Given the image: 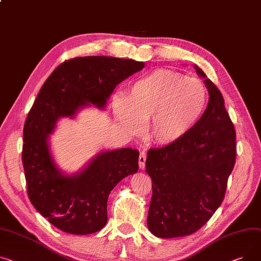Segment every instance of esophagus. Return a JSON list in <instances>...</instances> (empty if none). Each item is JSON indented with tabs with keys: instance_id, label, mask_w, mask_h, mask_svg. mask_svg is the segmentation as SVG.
Returning <instances> with one entry per match:
<instances>
[{
	"instance_id": "1",
	"label": "esophagus",
	"mask_w": 261,
	"mask_h": 261,
	"mask_svg": "<svg viewBox=\"0 0 261 261\" xmlns=\"http://www.w3.org/2000/svg\"><path fill=\"white\" fill-rule=\"evenodd\" d=\"M146 159H147V153L145 151L141 152L140 154V159H138V163H140V168L142 170L145 169V165H146Z\"/></svg>"
}]
</instances>
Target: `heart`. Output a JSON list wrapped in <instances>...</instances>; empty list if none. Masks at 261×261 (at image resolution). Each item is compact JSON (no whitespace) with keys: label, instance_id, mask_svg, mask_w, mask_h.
Masks as SVG:
<instances>
[{"label":"heart","instance_id":"obj_1","mask_svg":"<svg viewBox=\"0 0 261 261\" xmlns=\"http://www.w3.org/2000/svg\"><path fill=\"white\" fill-rule=\"evenodd\" d=\"M206 87L195 77L158 69L137 79L125 97L112 102L117 124L130 135L143 131L148 120L150 141L160 146L174 145L194 130L207 106Z\"/></svg>","mask_w":261,"mask_h":261}]
</instances>
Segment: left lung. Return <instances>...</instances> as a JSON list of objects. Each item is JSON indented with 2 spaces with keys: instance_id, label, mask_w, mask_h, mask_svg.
Here are the masks:
<instances>
[{
  "instance_id": "8db88e82",
  "label": "left lung",
  "mask_w": 261,
  "mask_h": 261,
  "mask_svg": "<svg viewBox=\"0 0 261 261\" xmlns=\"http://www.w3.org/2000/svg\"><path fill=\"white\" fill-rule=\"evenodd\" d=\"M193 67L209 92L203 117L184 140L149 150L146 160L152 179L147 225L160 238L199 230L221 204L235 165L236 134L222 94L198 66Z\"/></svg>"
}]
</instances>
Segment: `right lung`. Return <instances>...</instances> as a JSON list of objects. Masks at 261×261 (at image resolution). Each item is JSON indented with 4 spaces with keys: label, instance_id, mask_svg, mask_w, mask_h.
Instances as JSON below:
<instances>
[{
    "label": "right lung",
    "instance_id": "add662e5",
    "mask_svg": "<svg viewBox=\"0 0 261 261\" xmlns=\"http://www.w3.org/2000/svg\"><path fill=\"white\" fill-rule=\"evenodd\" d=\"M145 63L112 57L69 60L50 74L25 121L22 161L28 196L37 211L63 232L87 235L105 227L113 188L138 170L136 149L96 153L80 171L67 173L56 162L50 134L63 117L85 107L103 110L115 87Z\"/></svg>",
    "mask_w": 261,
    "mask_h": 261
}]
</instances>
